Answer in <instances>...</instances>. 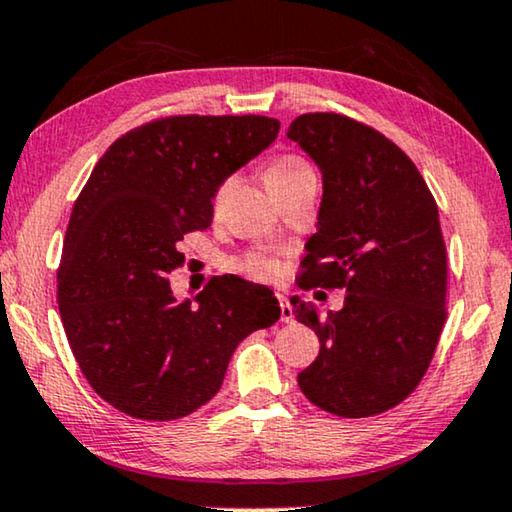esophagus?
<instances>
[{
	"instance_id": "obj_1",
	"label": "esophagus",
	"mask_w": 512,
	"mask_h": 512,
	"mask_svg": "<svg viewBox=\"0 0 512 512\" xmlns=\"http://www.w3.org/2000/svg\"><path fill=\"white\" fill-rule=\"evenodd\" d=\"M278 301H280V315H282V322H294V312H292V305H289L287 294H278Z\"/></svg>"
}]
</instances>
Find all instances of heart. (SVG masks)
I'll return each instance as SVG.
<instances>
[{"label":"heart","instance_id":"b5f03b06","mask_svg":"<svg viewBox=\"0 0 512 512\" xmlns=\"http://www.w3.org/2000/svg\"><path fill=\"white\" fill-rule=\"evenodd\" d=\"M305 174H312L310 165L299 156L287 154V156H278V158L269 160V165L264 167V183H266V188H271V186H278V183H287L292 179L305 177ZM239 266L255 278H276L282 269L278 259L262 257V255L246 257Z\"/></svg>","mask_w":512,"mask_h":512}]
</instances>
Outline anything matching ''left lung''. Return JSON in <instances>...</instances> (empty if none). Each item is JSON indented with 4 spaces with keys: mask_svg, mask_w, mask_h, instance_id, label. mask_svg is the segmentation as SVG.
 Listing matches in <instances>:
<instances>
[{
    "mask_svg": "<svg viewBox=\"0 0 512 512\" xmlns=\"http://www.w3.org/2000/svg\"><path fill=\"white\" fill-rule=\"evenodd\" d=\"M287 137L324 181L299 285L347 292L342 310L324 319L292 299L296 322L319 338V356L299 372V386L335 416L384 414L421 384L446 322L437 202L398 144L345 114H301Z\"/></svg>",
    "mask_w": 512,
    "mask_h": 512,
    "instance_id": "obj_1",
    "label": "left lung"
}]
</instances>
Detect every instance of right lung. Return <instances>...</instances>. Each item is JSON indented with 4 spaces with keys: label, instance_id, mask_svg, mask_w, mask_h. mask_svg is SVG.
Segmentation results:
<instances>
[{
    "label": "right lung",
    "instance_id": "obj_1",
    "mask_svg": "<svg viewBox=\"0 0 512 512\" xmlns=\"http://www.w3.org/2000/svg\"><path fill=\"white\" fill-rule=\"evenodd\" d=\"M280 121L259 114H179L110 144L68 220L57 303L89 386L140 421H174L223 386L239 342L280 319L269 287L211 278L172 294L179 241L207 230L220 183L269 147Z\"/></svg>",
    "mask_w": 512,
    "mask_h": 512
}]
</instances>
